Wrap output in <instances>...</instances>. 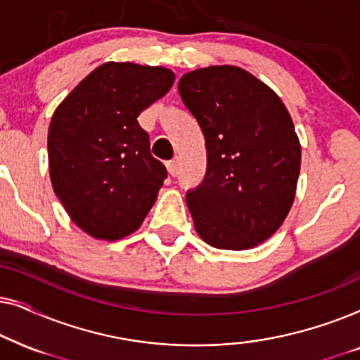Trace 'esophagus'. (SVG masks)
I'll list each match as a JSON object with an SVG mask.
<instances>
[{
  "label": "esophagus",
  "mask_w": 360,
  "mask_h": 360,
  "mask_svg": "<svg viewBox=\"0 0 360 360\" xmlns=\"http://www.w3.org/2000/svg\"><path fill=\"white\" fill-rule=\"evenodd\" d=\"M165 165H167V170H169V174L172 176H175L176 174H179V162H176L175 159L174 160H169Z\"/></svg>",
  "instance_id": "34e87169"
}]
</instances>
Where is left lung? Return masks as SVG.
<instances>
[{
    "instance_id": "obj_1",
    "label": "left lung",
    "mask_w": 360,
    "mask_h": 360,
    "mask_svg": "<svg viewBox=\"0 0 360 360\" xmlns=\"http://www.w3.org/2000/svg\"><path fill=\"white\" fill-rule=\"evenodd\" d=\"M184 105L203 131L206 175L186 191L200 238L218 249H252L287 218L302 147L292 117L272 88L234 65L185 73Z\"/></svg>"
}]
</instances>
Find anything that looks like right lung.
<instances>
[{
  "label": "right lung",
  "mask_w": 360,
  "mask_h": 360,
  "mask_svg": "<svg viewBox=\"0 0 360 360\" xmlns=\"http://www.w3.org/2000/svg\"><path fill=\"white\" fill-rule=\"evenodd\" d=\"M174 82L165 67L106 62L53 112L47 137L53 191L91 238H126L155 203L167 169L150 155L137 116Z\"/></svg>",
  "instance_id": "add662e5"
}]
</instances>
